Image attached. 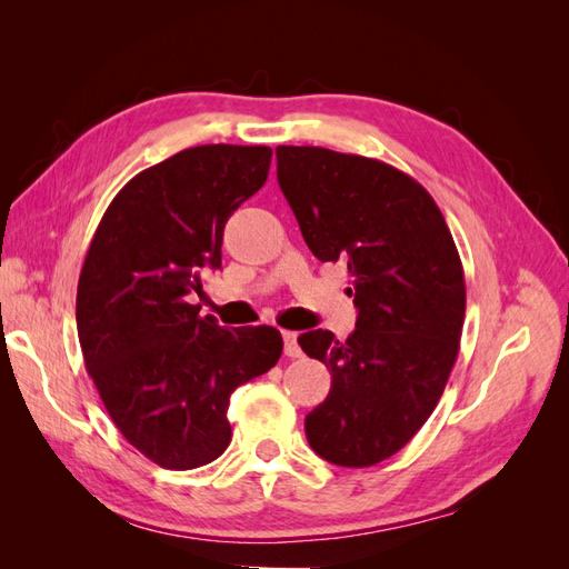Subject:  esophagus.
I'll return each mask as SVG.
<instances>
[{
    "label": "esophagus",
    "instance_id": "1",
    "mask_svg": "<svg viewBox=\"0 0 569 569\" xmlns=\"http://www.w3.org/2000/svg\"><path fill=\"white\" fill-rule=\"evenodd\" d=\"M297 332H282V339H284V356L289 358H299L301 356V347L297 341Z\"/></svg>",
    "mask_w": 569,
    "mask_h": 569
}]
</instances>
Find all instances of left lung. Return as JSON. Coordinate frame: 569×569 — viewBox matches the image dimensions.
Wrapping results in <instances>:
<instances>
[{
  "label": "left lung",
  "instance_id": "left-lung-1",
  "mask_svg": "<svg viewBox=\"0 0 569 569\" xmlns=\"http://www.w3.org/2000/svg\"><path fill=\"white\" fill-rule=\"evenodd\" d=\"M274 153L308 249L347 263L358 308L347 341L299 337L332 372L306 437L325 460L370 468L418 435L449 382L465 320L460 256L437 201L403 170L322 147Z\"/></svg>",
  "mask_w": 569,
  "mask_h": 569
}]
</instances>
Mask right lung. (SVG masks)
<instances>
[{
	"label": "right lung",
	"mask_w": 569,
	"mask_h": 569,
	"mask_svg": "<svg viewBox=\"0 0 569 569\" xmlns=\"http://www.w3.org/2000/svg\"><path fill=\"white\" fill-rule=\"evenodd\" d=\"M272 149L203 144L137 173L109 203L78 280V339L113 425L166 470L228 449L232 391L268 372L282 335L201 316L222 230L268 180Z\"/></svg>",
	"instance_id": "add662e5"
}]
</instances>
